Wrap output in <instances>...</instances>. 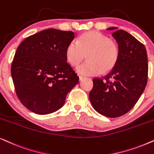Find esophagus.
Listing matches in <instances>:
<instances>
[{
	"label": "esophagus",
	"mask_w": 154,
	"mask_h": 154,
	"mask_svg": "<svg viewBox=\"0 0 154 154\" xmlns=\"http://www.w3.org/2000/svg\"><path fill=\"white\" fill-rule=\"evenodd\" d=\"M85 79V78L84 76H81V75H80L79 76V81H82L83 80H84Z\"/></svg>",
	"instance_id": "34e87169"
}]
</instances>
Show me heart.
I'll return each instance as SVG.
<instances>
[{
	"label": "heart",
	"instance_id": "1",
	"mask_svg": "<svg viewBox=\"0 0 154 154\" xmlns=\"http://www.w3.org/2000/svg\"><path fill=\"white\" fill-rule=\"evenodd\" d=\"M87 57L88 61L76 68L82 75H97L109 73L115 69L119 58L118 44L97 31L81 35L78 41H71L66 49V58L73 66H76Z\"/></svg>",
	"mask_w": 154,
	"mask_h": 154
}]
</instances>
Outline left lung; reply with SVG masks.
Returning <instances> with one entry per match:
<instances>
[{
	"mask_svg": "<svg viewBox=\"0 0 154 154\" xmlns=\"http://www.w3.org/2000/svg\"><path fill=\"white\" fill-rule=\"evenodd\" d=\"M112 35L118 43L119 60L108 74L93 79L89 98L97 112L115 118L128 112L137 103L146 85L149 66L146 49L142 43L122 29Z\"/></svg>",
	"mask_w": 154,
	"mask_h": 154,
	"instance_id": "left-lung-1",
	"label": "left lung"
}]
</instances>
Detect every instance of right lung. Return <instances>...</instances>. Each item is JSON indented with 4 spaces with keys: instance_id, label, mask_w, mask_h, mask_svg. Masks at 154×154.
<instances>
[{
    "instance_id": "1",
    "label": "right lung",
    "mask_w": 154,
    "mask_h": 154,
    "mask_svg": "<svg viewBox=\"0 0 154 154\" xmlns=\"http://www.w3.org/2000/svg\"><path fill=\"white\" fill-rule=\"evenodd\" d=\"M75 33L47 29L27 37L17 47L11 65L16 94L21 103L38 115L64 105L79 77L68 63L66 49Z\"/></svg>"
}]
</instances>
